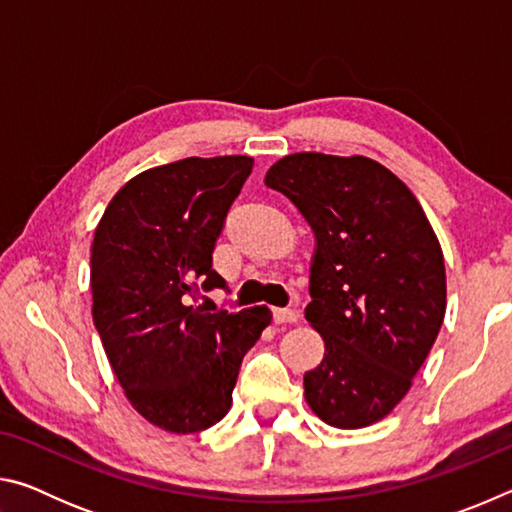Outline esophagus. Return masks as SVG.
<instances>
[{"label": "esophagus", "instance_id": "1", "mask_svg": "<svg viewBox=\"0 0 512 512\" xmlns=\"http://www.w3.org/2000/svg\"><path fill=\"white\" fill-rule=\"evenodd\" d=\"M273 320L277 325H287V323H296L298 314L293 309H275L273 311Z\"/></svg>", "mask_w": 512, "mask_h": 512}]
</instances>
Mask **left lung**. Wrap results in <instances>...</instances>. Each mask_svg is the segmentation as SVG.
Instances as JSON below:
<instances>
[{
	"mask_svg": "<svg viewBox=\"0 0 512 512\" xmlns=\"http://www.w3.org/2000/svg\"><path fill=\"white\" fill-rule=\"evenodd\" d=\"M316 237L305 318L325 357L305 372L320 420L361 429L409 393L447 307L445 259L427 214L395 173L352 155L293 153L266 173Z\"/></svg>",
	"mask_w": 512,
	"mask_h": 512,
	"instance_id": "left-lung-1",
	"label": "left lung"
}]
</instances>
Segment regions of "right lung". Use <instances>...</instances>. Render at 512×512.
<instances>
[{
	"label": "right lung",
	"instance_id": "1",
	"mask_svg": "<svg viewBox=\"0 0 512 512\" xmlns=\"http://www.w3.org/2000/svg\"><path fill=\"white\" fill-rule=\"evenodd\" d=\"M250 171L248 155L142 171L94 230V325L128 402L164 431H203L230 411L241 359L271 323L268 307L194 305L201 289H225L212 253Z\"/></svg>",
	"mask_w": 512,
	"mask_h": 512
}]
</instances>
